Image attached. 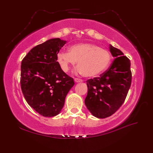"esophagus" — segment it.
<instances>
[{
    "instance_id": "34e87169",
    "label": "esophagus",
    "mask_w": 153,
    "mask_h": 153,
    "mask_svg": "<svg viewBox=\"0 0 153 153\" xmlns=\"http://www.w3.org/2000/svg\"><path fill=\"white\" fill-rule=\"evenodd\" d=\"M75 82L76 83H79V82H82L83 80H81V79H79V78H75Z\"/></svg>"
}]
</instances>
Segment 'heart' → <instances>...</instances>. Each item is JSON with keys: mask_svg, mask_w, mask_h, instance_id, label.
Instances as JSON below:
<instances>
[{"mask_svg": "<svg viewBox=\"0 0 153 153\" xmlns=\"http://www.w3.org/2000/svg\"><path fill=\"white\" fill-rule=\"evenodd\" d=\"M57 62L62 71L68 72L78 61L76 73L87 77H94L102 73L110 62L107 51L91 43H78L69 51H61L57 54Z\"/></svg>", "mask_w": 153, "mask_h": 153, "instance_id": "obj_1", "label": "heart"}]
</instances>
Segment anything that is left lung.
Wrapping results in <instances>:
<instances>
[{
    "label": "left lung",
    "instance_id": "left-lung-1",
    "mask_svg": "<svg viewBox=\"0 0 153 153\" xmlns=\"http://www.w3.org/2000/svg\"><path fill=\"white\" fill-rule=\"evenodd\" d=\"M110 52L115 58L109 68L93 79L88 80L85 105L93 116L104 119L112 115L126 99L131 86L129 59L121 50L110 45Z\"/></svg>",
    "mask_w": 153,
    "mask_h": 153
}]
</instances>
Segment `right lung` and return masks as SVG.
<instances>
[{"instance_id": "add662e5", "label": "right lung", "mask_w": 153, "mask_h": 153, "mask_svg": "<svg viewBox=\"0 0 153 153\" xmlns=\"http://www.w3.org/2000/svg\"><path fill=\"white\" fill-rule=\"evenodd\" d=\"M66 42L60 38L48 39L31 49L22 61V93L27 103L44 117L61 112L75 84L57 62V54Z\"/></svg>"}]
</instances>
